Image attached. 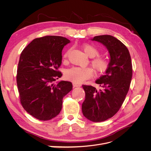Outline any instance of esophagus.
I'll return each mask as SVG.
<instances>
[{
	"label": "esophagus",
	"mask_w": 151,
	"mask_h": 151,
	"mask_svg": "<svg viewBox=\"0 0 151 151\" xmlns=\"http://www.w3.org/2000/svg\"><path fill=\"white\" fill-rule=\"evenodd\" d=\"M73 86H74V87H81V84L76 83H73Z\"/></svg>",
	"instance_id": "1"
}]
</instances>
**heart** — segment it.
I'll use <instances>...</instances> for the list:
<instances>
[{
    "label": "heart",
    "mask_w": 151,
    "mask_h": 151,
    "mask_svg": "<svg viewBox=\"0 0 151 151\" xmlns=\"http://www.w3.org/2000/svg\"><path fill=\"white\" fill-rule=\"evenodd\" d=\"M83 49L85 53L90 58H94L99 54L98 50L95 47L91 45H84ZM70 50L64 54L63 58L67 57ZM91 64L94 68L95 71L98 73H102L107 69L108 62L106 60L102 58H96L91 61ZM93 71L89 67H72L67 70L65 72L66 79L76 83H82L86 80L89 79L93 76Z\"/></svg>",
    "instance_id": "obj_1"
}]
</instances>
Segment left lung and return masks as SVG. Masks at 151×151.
<instances>
[{"mask_svg":"<svg viewBox=\"0 0 151 151\" xmlns=\"http://www.w3.org/2000/svg\"><path fill=\"white\" fill-rule=\"evenodd\" d=\"M106 48L109 55L105 74L96 81L101 89L83 85L86 96L82 104L83 115L90 121L100 122L111 118L119 110L129 90L132 65L129 50L111 35L96 36L92 39Z\"/></svg>","mask_w":151,"mask_h":151,"instance_id":"left-lung-1","label":"left lung"}]
</instances>
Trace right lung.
I'll return each mask as SVG.
<instances>
[{
  "label": "right lung",
  "mask_w": 151,
  "mask_h": 151,
  "mask_svg": "<svg viewBox=\"0 0 151 151\" xmlns=\"http://www.w3.org/2000/svg\"><path fill=\"white\" fill-rule=\"evenodd\" d=\"M70 41L59 36L35 38L22 52L18 63L17 85L22 107L40 120L57 116L63 98L72 89V83L60 81L57 71L62 63V52Z\"/></svg>",
  "instance_id": "add662e5"
}]
</instances>
